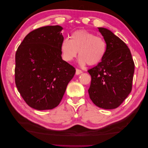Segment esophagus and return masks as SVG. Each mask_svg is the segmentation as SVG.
Masks as SVG:
<instances>
[{
	"mask_svg": "<svg viewBox=\"0 0 148 148\" xmlns=\"http://www.w3.org/2000/svg\"><path fill=\"white\" fill-rule=\"evenodd\" d=\"M82 73V71L81 70H79L78 69H76V74L77 75H79L80 73Z\"/></svg>",
	"mask_w": 148,
	"mask_h": 148,
	"instance_id": "1",
	"label": "esophagus"
}]
</instances>
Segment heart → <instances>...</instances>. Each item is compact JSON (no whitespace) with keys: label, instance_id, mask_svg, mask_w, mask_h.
Instances as JSON below:
<instances>
[{"label":"heart","instance_id":"1","mask_svg":"<svg viewBox=\"0 0 148 148\" xmlns=\"http://www.w3.org/2000/svg\"><path fill=\"white\" fill-rule=\"evenodd\" d=\"M70 39H64L60 49L64 59L72 60L78 51L79 63L88 65L97 64L104 59L107 51L105 40L85 29L74 31L70 35Z\"/></svg>","mask_w":148,"mask_h":148}]
</instances>
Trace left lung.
Returning <instances> with one entry per match:
<instances>
[{
	"label": "left lung",
	"mask_w": 148,
	"mask_h": 148,
	"mask_svg": "<svg viewBox=\"0 0 148 148\" xmlns=\"http://www.w3.org/2000/svg\"><path fill=\"white\" fill-rule=\"evenodd\" d=\"M99 30L107 43V51L101 62L88 70L91 77L88 92L96 106L112 109L120 106L132 91L135 64L122 40L106 28Z\"/></svg>",
	"instance_id": "left-lung-1"
}]
</instances>
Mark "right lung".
<instances>
[{
    "instance_id": "1",
    "label": "right lung",
    "mask_w": 148,
    "mask_h": 148,
    "mask_svg": "<svg viewBox=\"0 0 148 148\" xmlns=\"http://www.w3.org/2000/svg\"><path fill=\"white\" fill-rule=\"evenodd\" d=\"M62 29L59 25L34 29L16 50V86L25 102L33 109L56 107L75 73L74 67L62 59Z\"/></svg>"
}]
</instances>
